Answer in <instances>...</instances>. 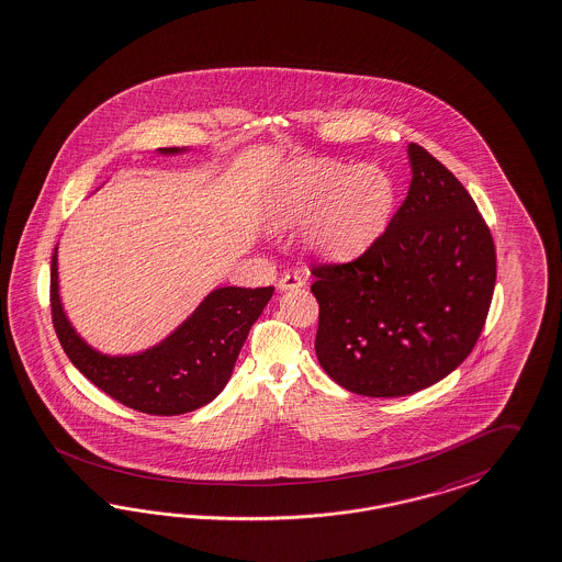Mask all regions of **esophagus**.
I'll list each match as a JSON object with an SVG mask.
<instances>
[{
    "instance_id": "obj_1",
    "label": "esophagus",
    "mask_w": 562,
    "mask_h": 562,
    "mask_svg": "<svg viewBox=\"0 0 562 562\" xmlns=\"http://www.w3.org/2000/svg\"><path fill=\"white\" fill-rule=\"evenodd\" d=\"M304 283H306V281H304L302 274H297V272H285V274L279 279L277 288H279V291L297 290V288H302Z\"/></svg>"
}]
</instances>
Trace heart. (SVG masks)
Instances as JSON below:
<instances>
[{
	"label": "heart",
	"instance_id": "heart-1",
	"mask_svg": "<svg viewBox=\"0 0 562 562\" xmlns=\"http://www.w3.org/2000/svg\"><path fill=\"white\" fill-rule=\"evenodd\" d=\"M394 209V179L387 170L325 158L290 160L265 193L272 229L304 225V250L333 260L369 250L387 229Z\"/></svg>",
	"mask_w": 562,
	"mask_h": 562
}]
</instances>
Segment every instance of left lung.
<instances>
[{"label": "left lung", "instance_id": "obj_1", "mask_svg": "<svg viewBox=\"0 0 562 562\" xmlns=\"http://www.w3.org/2000/svg\"><path fill=\"white\" fill-rule=\"evenodd\" d=\"M413 181L385 233L348 265L314 267V350L344 390L415 394L452 373L477 344L496 248L469 191L411 144Z\"/></svg>", "mask_w": 562, "mask_h": 562}]
</instances>
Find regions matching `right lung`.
<instances>
[{
	"mask_svg": "<svg viewBox=\"0 0 562 562\" xmlns=\"http://www.w3.org/2000/svg\"><path fill=\"white\" fill-rule=\"evenodd\" d=\"M183 151L188 149H158L165 156ZM272 291L216 288L160 344L144 352L110 356L91 348L70 325L60 300L58 246L52 256V321L64 352L95 387L146 415H183L221 394Z\"/></svg>",
	"mask_w": 562,
	"mask_h": 562,
	"instance_id": "obj_1",
	"label": "right lung"
}]
</instances>
